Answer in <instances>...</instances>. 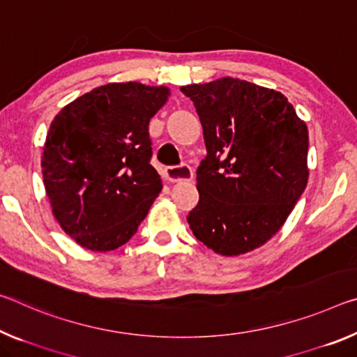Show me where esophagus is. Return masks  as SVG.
<instances>
[{
    "label": "esophagus",
    "instance_id": "1",
    "mask_svg": "<svg viewBox=\"0 0 357 357\" xmlns=\"http://www.w3.org/2000/svg\"><path fill=\"white\" fill-rule=\"evenodd\" d=\"M167 178L169 181H173V183H178V181H190L194 178V172H192V168L189 165H174V167H168L167 168Z\"/></svg>",
    "mask_w": 357,
    "mask_h": 357
}]
</instances>
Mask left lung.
Here are the masks:
<instances>
[{
  "label": "left lung",
  "instance_id": "8db88e82",
  "mask_svg": "<svg viewBox=\"0 0 357 357\" xmlns=\"http://www.w3.org/2000/svg\"><path fill=\"white\" fill-rule=\"evenodd\" d=\"M181 92L194 101L206 146L190 230L220 256L256 250L307 188L308 128L281 92L248 81L220 77Z\"/></svg>",
  "mask_w": 357,
  "mask_h": 357
}]
</instances>
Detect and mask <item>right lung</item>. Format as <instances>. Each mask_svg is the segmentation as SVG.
Instances as JSON below:
<instances>
[{
  "label": "right lung",
  "mask_w": 357,
  "mask_h": 357,
  "mask_svg": "<svg viewBox=\"0 0 357 357\" xmlns=\"http://www.w3.org/2000/svg\"><path fill=\"white\" fill-rule=\"evenodd\" d=\"M167 87L114 82L66 105L50 123L43 178L60 227L90 251H112L137 234L162 179L151 165L149 121Z\"/></svg>",
  "instance_id": "right-lung-1"
}]
</instances>
